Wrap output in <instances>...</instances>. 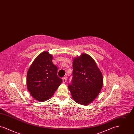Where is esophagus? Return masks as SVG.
Masks as SVG:
<instances>
[{
	"instance_id": "1",
	"label": "esophagus",
	"mask_w": 134,
	"mask_h": 134,
	"mask_svg": "<svg viewBox=\"0 0 134 134\" xmlns=\"http://www.w3.org/2000/svg\"><path fill=\"white\" fill-rule=\"evenodd\" d=\"M62 79H63V83H65V82H66V81H67V78H66L65 77H63V78H62Z\"/></svg>"
}]
</instances>
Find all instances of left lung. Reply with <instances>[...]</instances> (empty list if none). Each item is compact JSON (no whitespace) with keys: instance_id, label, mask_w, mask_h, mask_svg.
<instances>
[{"instance_id":"1","label":"left lung","mask_w":134,"mask_h":134,"mask_svg":"<svg viewBox=\"0 0 134 134\" xmlns=\"http://www.w3.org/2000/svg\"><path fill=\"white\" fill-rule=\"evenodd\" d=\"M103 82L102 73L90 55L82 53L74 58L72 82L68 86L74 101L90 104L100 93Z\"/></svg>"}]
</instances>
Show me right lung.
Wrapping results in <instances>:
<instances>
[{
	"mask_svg": "<svg viewBox=\"0 0 134 134\" xmlns=\"http://www.w3.org/2000/svg\"><path fill=\"white\" fill-rule=\"evenodd\" d=\"M53 58L48 51L42 52L35 59L27 72V89L38 102L49 99L62 82L57 76V67L53 63Z\"/></svg>",
	"mask_w": 134,
	"mask_h": 134,
	"instance_id": "add662e5",
	"label": "right lung"
}]
</instances>
